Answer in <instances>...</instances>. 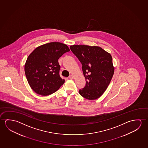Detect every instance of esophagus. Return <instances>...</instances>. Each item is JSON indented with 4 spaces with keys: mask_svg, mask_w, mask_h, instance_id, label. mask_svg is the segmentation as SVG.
<instances>
[{
    "mask_svg": "<svg viewBox=\"0 0 148 148\" xmlns=\"http://www.w3.org/2000/svg\"><path fill=\"white\" fill-rule=\"evenodd\" d=\"M69 77L70 79H73V76L72 75H71Z\"/></svg>",
    "mask_w": 148,
    "mask_h": 148,
    "instance_id": "1",
    "label": "esophagus"
}]
</instances>
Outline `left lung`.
<instances>
[{
  "label": "left lung",
  "instance_id": "8db88e82",
  "mask_svg": "<svg viewBox=\"0 0 148 148\" xmlns=\"http://www.w3.org/2000/svg\"><path fill=\"white\" fill-rule=\"evenodd\" d=\"M82 65L86 85L79 90L86 99L99 98L106 91L114 73L113 59L110 53L99 46L72 45L70 47Z\"/></svg>",
  "mask_w": 148,
  "mask_h": 148
}]
</instances>
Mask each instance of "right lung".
I'll return each mask as SVG.
<instances>
[{
    "instance_id": "obj_1",
    "label": "right lung",
    "mask_w": 148,
    "mask_h": 148,
    "mask_svg": "<svg viewBox=\"0 0 148 148\" xmlns=\"http://www.w3.org/2000/svg\"><path fill=\"white\" fill-rule=\"evenodd\" d=\"M70 51L66 45L51 42L36 48L27 59L25 72L31 89L36 94L48 96L56 92L65 80L59 74L58 59Z\"/></svg>"
}]
</instances>
